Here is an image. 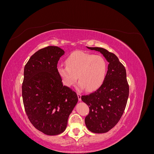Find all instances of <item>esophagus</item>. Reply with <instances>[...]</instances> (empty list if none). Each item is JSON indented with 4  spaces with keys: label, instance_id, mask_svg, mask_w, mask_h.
<instances>
[{
    "label": "esophagus",
    "instance_id": "34e87169",
    "mask_svg": "<svg viewBox=\"0 0 154 154\" xmlns=\"http://www.w3.org/2000/svg\"><path fill=\"white\" fill-rule=\"evenodd\" d=\"M77 96H78V100L79 101H81L82 100V99H81L82 94H80V93H77Z\"/></svg>",
    "mask_w": 154,
    "mask_h": 154
}]
</instances>
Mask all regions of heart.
I'll return each mask as SVG.
<instances>
[{
  "instance_id": "1",
  "label": "heart",
  "mask_w": 154,
  "mask_h": 154,
  "mask_svg": "<svg viewBox=\"0 0 154 154\" xmlns=\"http://www.w3.org/2000/svg\"><path fill=\"white\" fill-rule=\"evenodd\" d=\"M107 71L105 58L82 51H75L66 58V66L59 64L57 72L64 85L73 86L78 80L79 87L94 91L103 83Z\"/></svg>"
}]
</instances>
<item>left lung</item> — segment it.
<instances>
[{
	"label": "left lung",
	"instance_id": "1",
	"mask_svg": "<svg viewBox=\"0 0 154 154\" xmlns=\"http://www.w3.org/2000/svg\"><path fill=\"white\" fill-rule=\"evenodd\" d=\"M99 51L109 62L103 83L94 92L82 96L89 107L85 123L91 132H107L118 123L124 112L129 94L127 73L123 65L112 53L101 48H88Z\"/></svg>",
	"mask_w": 154,
	"mask_h": 154
}]
</instances>
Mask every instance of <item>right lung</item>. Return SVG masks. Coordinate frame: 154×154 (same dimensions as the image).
Here are the masks:
<instances>
[{"mask_svg":"<svg viewBox=\"0 0 154 154\" xmlns=\"http://www.w3.org/2000/svg\"><path fill=\"white\" fill-rule=\"evenodd\" d=\"M64 53L57 46H48L32 54L24 67L22 92L25 111L31 124L49 136L66 130L78 100L75 92L63 85L57 72Z\"/></svg>","mask_w":154,"mask_h":154,"instance_id":"right-lung-1","label":"right lung"}]
</instances>
